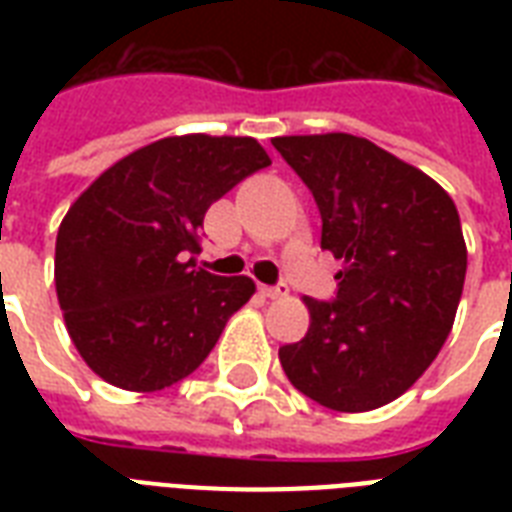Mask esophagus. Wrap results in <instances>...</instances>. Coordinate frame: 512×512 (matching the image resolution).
<instances>
[{"mask_svg":"<svg viewBox=\"0 0 512 512\" xmlns=\"http://www.w3.org/2000/svg\"><path fill=\"white\" fill-rule=\"evenodd\" d=\"M260 295L268 297V300H281V297H287V287H265V284H260Z\"/></svg>","mask_w":512,"mask_h":512,"instance_id":"esophagus-1","label":"esophagus"}]
</instances>
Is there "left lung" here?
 Instances as JSON below:
<instances>
[{
    "label": "left lung",
    "instance_id": "left-lung-1",
    "mask_svg": "<svg viewBox=\"0 0 512 512\" xmlns=\"http://www.w3.org/2000/svg\"><path fill=\"white\" fill-rule=\"evenodd\" d=\"M273 146L321 212V249L342 263L335 303L303 297L308 335L279 348L300 393L369 412L412 388L452 332L468 247L452 196L412 164L348 132Z\"/></svg>",
    "mask_w": 512,
    "mask_h": 512
}]
</instances>
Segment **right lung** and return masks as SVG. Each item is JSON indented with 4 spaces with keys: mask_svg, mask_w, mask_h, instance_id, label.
Here are the masks:
<instances>
[{
    "mask_svg": "<svg viewBox=\"0 0 512 512\" xmlns=\"http://www.w3.org/2000/svg\"><path fill=\"white\" fill-rule=\"evenodd\" d=\"M271 164L255 138L172 135L111 164L71 204L55 289L71 342L108 385L154 393L199 369L249 276L196 268L207 209Z\"/></svg>",
    "mask_w": 512,
    "mask_h": 512,
    "instance_id": "obj_1",
    "label": "right lung"
}]
</instances>
